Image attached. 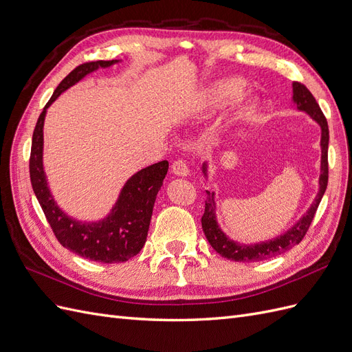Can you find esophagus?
<instances>
[{
    "mask_svg": "<svg viewBox=\"0 0 352 352\" xmlns=\"http://www.w3.org/2000/svg\"><path fill=\"white\" fill-rule=\"evenodd\" d=\"M172 172L176 176H188L189 175V167L184 158H177L172 164Z\"/></svg>",
    "mask_w": 352,
    "mask_h": 352,
    "instance_id": "obj_1",
    "label": "esophagus"
}]
</instances>
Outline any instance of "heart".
I'll return each mask as SVG.
<instances>
[{"instance_id":"b5f03b06","label":"heart","mask_w":352,"mask_h":352,"mask_svg":"<svg viewBox=\"0 0 352 352\" xmlns=\"http://www.w3.org/2000/svg\"><path fill=\"white\" fill-rule=\"evenodd\" d=\"M242 91V82L236 80V79H228L223 80L221 83H219V87L212 92V98L214 101H226L232 97H235L239 92ZM250 107V105H247Z\"/></svg>"}]
</instances>
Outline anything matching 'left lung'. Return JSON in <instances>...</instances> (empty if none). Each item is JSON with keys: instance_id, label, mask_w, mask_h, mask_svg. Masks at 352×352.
Listing matches in <instances>:
<instances>
[{"instance_id": "1", "label": "left lung", "mask_w": 352, "mask_h": 352, "mask_svg": "<svg viewBox=\"0 0 352 352\" xmlns=\"http://www.w3.org/2000/svg\"><path fill=\"white\" fill-rule=\"evenodd\" d=\"M294 101L296 102L298 109L307 111L313 119L320 124L322 127V175L318 185H320V190L313 202L310 210L307 211V214L296 223V225L287 230L285 235L272 239L269 242H261L255 245H241L238 242L230 241L225 233H223L216 221L214 216V199H212V194L207 192L206 199V210L204 214L201 217L202 230L206 233V238L210 242V245L214 248L221 257L233 260V261H263L269 260L276 255H280L286 251L294 248L295 245L300 243L305 233L308 232L311 221L316 216V211L318 208V204L324 195V190L327 188V179H329V162H327V148H329V126L326 117L320 109V105L317 104L313 94L308 91L305 85L301 82H294Z\"/></svg>"}]
</instances>
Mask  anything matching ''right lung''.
<instances>
[{"instance_id": "right-lung-1", "label": "right lung", "mask_w": 352, "mask_h": 352, "mask_svg": "<svg viewBox=\"0 0 352 352\" xmlns=\"http://www.w3.org/2000/svg\"><path fill=\"white\" fill-rule=\"evenodd\" d=\"M113 63L114 60L82 63L60 82L38 117L29 158L32 188L57 241L63 247L83 258L107 264L127 261L142 250L150 228L155 197L167 175L168 163L163 160L142 168L127 180L119 201L107 219L88 225L79 223L61 212L50 195L44 168H42V127H44L47 109L63 91L80 80L89 72L98 67H107Z\"/></svg>"}]
</instances>
